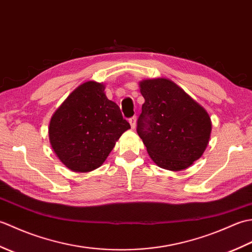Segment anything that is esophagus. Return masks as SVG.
I'll return each mask as SVG.
<instances>
[{"label":"esophagus","mask_w":252,"mask_h":252,"mask_svg":"<svg viewBox=\"0 0 252 252\" xmlns=\"http://www.w3.org/2000/svg\"><path fill=\"white\" fill-rule=\"evenodd\" d=\"M129 123H130V126H131V127H132V130H134L135 126H136V117L130 118V119H129Z\"/></svg>","instance_id":"34e87169"}]
</instances>
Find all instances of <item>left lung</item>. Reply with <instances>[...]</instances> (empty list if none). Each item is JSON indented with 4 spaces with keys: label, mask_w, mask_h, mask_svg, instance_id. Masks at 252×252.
I'll return each mask as SVG.
<instances>
[{
    "label": "left lung",
    "mask_w": 252,
    "mask_h": 252,
    "mask_svg": "<svg viewBox=\"0 0 252 252\" xmlns=\"http://www.w3.org/2000/svg\"><path fill=\"white\" fill-rule=\"evenodd\" d=\"M140 91L145 103L136 131L149 157L165 170L190 167L202 156L210 138L207 110L169 79L142 80Z\"/></svg>",
    "instance_id": "8db88e82"
}]
</instances>
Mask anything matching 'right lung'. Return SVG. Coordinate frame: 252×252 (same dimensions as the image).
<instances>
[{
    "instance_id": "right-lung-1",
    "label": "right lung",
    "mask_w": 252,
    "mask_h": 252,
    "mask_svg": "<svg viewBox=\"0 0 252 252\" xmlns=\"http://www.w3.org/2000/svg\"><path fill=\"white\" fill-rule=\"evenodd\" d=\"M130 127L119 106L107 98L105 84L88 81L52 116L49 137L61 162L73 172L84 173L99 168Z\"/></svg>"
}]
</instances>
